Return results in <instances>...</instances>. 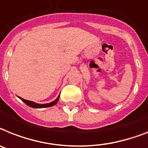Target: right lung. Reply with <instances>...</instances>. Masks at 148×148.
Returning a JSON list of instances; mask_svg holds the SVG:
<instances>
[{"label":"right lung","instance_id":"obj_1","mask_svg":"<svg viewBox=\"0 0 148 148\" xmlns=\"http://www.w3.org/2000/svg\"><path fill=\"white\" fill-rule=\"evenodd\" d=\"M59 95H60V94H59V96L57 97V99H55L53 101H52V102L50 103H47V104H38V103L34 102V101L25 100V99H22V98L19 97V96H18V97L23 102L25 103L26 105H28V106L31 107V108H48V107H51L53 106V105H55L58 102V101H59Z\"/></svg>","mask_w":148,"mask_h":148}]
</instances>
